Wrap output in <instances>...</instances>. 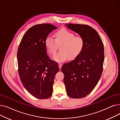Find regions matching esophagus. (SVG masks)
Segmentation results:
<instances>
[{
  "mask_svg": "<svg viewBox=\"0 0 120 120\" xmlns=\"http://www.w3.org/2000/svg\"><path fill=\"white\" fill-rule=\"evenodd\" d=\"M62 65H63V64H62V63H59L58 64V66H59L60 69L61 68V67H62Z\"/></svg>",
  "mask_w": 120,
  "mask_h": 120,
  "instance_id": "esophagus-1",
  "label": "esophagus"
}]
</instances>
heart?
I'll list each match as a JSON object with an SVG mask.
<instances>
[{
	"label": "heart",
	"mask_w": 120,
	"mask_h": 120,
	"mask_svg": "<svg viewBox=\"0 0 120 120\" xmlns=\"http://www.w3.org/2000/svg\"><path fill=\"white\" fill-rule=\"evenodd\" d=\"M55 39L48 36L45 40V46L50 55H54L58 49L57 45H60V51L55 55L53 59L57 62H63L68 58L73 59L82 51L85 40L81 36H75L74 33L63 28L55 34Z\"/></svg>",
	"instance_id": "obj_1"
}]
</instances>
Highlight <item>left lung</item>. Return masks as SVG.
Segmentation results:
<instances>
[{
	"label": "left lung",
	"instance_id": "1",
	"mask_svg": "<svg viewBox=\"0 0 120 120\" xmlns=\"http://www.w3.org/2000/svg\"><path fill=\"white\" fill-rule=\"evenodd\" d=\"M66 26L85 40L82 52L61 69L68 95L82 98L94 90L101 76L105 58L104 44L97 31L89 25L70 23Z\"/></svg>",
	"mask_w": 120,
	"mask_h": 120
}]
</instances>
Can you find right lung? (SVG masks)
<instances>
[{
	"instance_id": "right-lung-1",
	"label": "right lung",
	"mask_w": 120,
	"mask_h": 120,
	"mask_svg": "<svg viewBox=\"0 0 120 120\" xmlns=\"http://www.w3.org/2000/svg\"><path fill=\"white\" fill-rule=\"evenodd\" d=\"M54 25L44 23L30 28L19 45L17 57L18 72L24 87L31 95L39 99L52 95L58 64L47 55L45 40Z\"/></svg>"
}]
</instances>
